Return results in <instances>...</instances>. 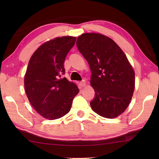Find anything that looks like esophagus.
Returning a JSON list of instances; mask_svg holds the SVG:
<instances>
[{
    "instance_id": "esophagus-1",
    "label": "esophagus",
    "mask_w": 159,
    "mask_h": 159,
    "mask_svg": "<svg viewBox=\"0 0 159 159\" xmlns=\"http://www.w3.org/2000/svg\"><path fill=\"white\" fill-rule=\"evenodd\" d=\"M80 85H81L82 87L85 86V85H86V82H85V80H81V81L80 82Z\"/></svg>"
}]
</instances>
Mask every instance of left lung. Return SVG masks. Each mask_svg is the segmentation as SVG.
Segmentation results:
<instances>
[{"instance_id": "left-lung-1", "label": "left lung", "mask_w": 159, "mask_h": 159, "mask_svg": "<svg viewBox=\"0 0 159 159\" xmlns=\"http://www.w3.org/2000/svg\"><path fill=\"white\" fill-rule=\"evenodd\" d=\"M79 52L92 72L95 96L90 102L94 112L106 118L122 113L134 89V72L124 52L113 40L99 33H84L77 39Z\"/></svg>"}]
</instances>
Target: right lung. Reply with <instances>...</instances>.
Listing matches in <instances>:
<instances>
[{
	"mask_svg": "<svg viewBox=\"0 0 159 159\" xmlns=\"http://www.w3.org/2000/svg\"><path fill=\"white\" fill-rule=\"evenodd\" d=\"M70 36L43 43L31 57L25 76V92L30 103L46 119L56 120L69 112L79 89L61 76L64 61L76 42Z\"/></svg>",
	"mask_w": 159,
	"mask_h": 159,
	"instance_id": "right-lung-1",
	"label": "right lung"
}]
</instances>
